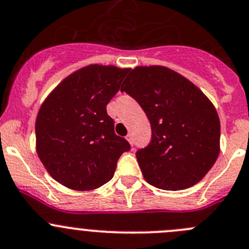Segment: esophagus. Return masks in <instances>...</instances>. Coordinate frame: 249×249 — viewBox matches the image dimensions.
<instances>
[{
    "instance_id": "34e87169",
    "label": "esophagus",
    "mask_w": 249,
    "mask_h": 249,
    "mask_svg": "<svg viewBox=\"0 0 249 249\" xmlns=\"http://www.w3.org/2000/svg\"><path fill=\"white\" fill-rule=\"evenodd\" d=\"M126 140L129 141L130 145H132V143H134V141H132V135H131V134H129V135L126 136Z\"/></svg>"
}]
</instances>
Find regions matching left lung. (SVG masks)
<instances>
[{
    "mask_svg": "<svg viewBox=\"0 0 249 249\" xmlns=\"http://www.w3.org/2000/svg\"><path fill=\"white\" fill-rule=\"evenodd\" d=\"M147 115L152 138L136 152L153 187L182 190L200 182L220 153V119L210 99L166 66H136L122 86Z\"/></svg>",
    "mask_w": 249,
    "mask_h": 249,
    "instance_id": "1",
    "label": "left lung"
}]
</instances>
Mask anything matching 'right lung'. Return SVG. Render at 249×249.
I'll list each match as a JSON object with an SVG mask.
<instances>
[{
	"mask_svg": "<svg viewBox=\"0 0 249 249\" xmlns=\"http://www.w3.org/2000/svg\"><path fill=\"white\" fill-rule=\"evenodd\" d=\"M129 69L92 64L61 81L45 98L36 120V147L51 177L64 187L93 190L113 178L122 153L107 104Z\"/></svg>",
	"mask_w": 249,
	"mask_h": 249,
	"instance_id": "add662e5",
	"label": "right lung"
}]
</instances>
